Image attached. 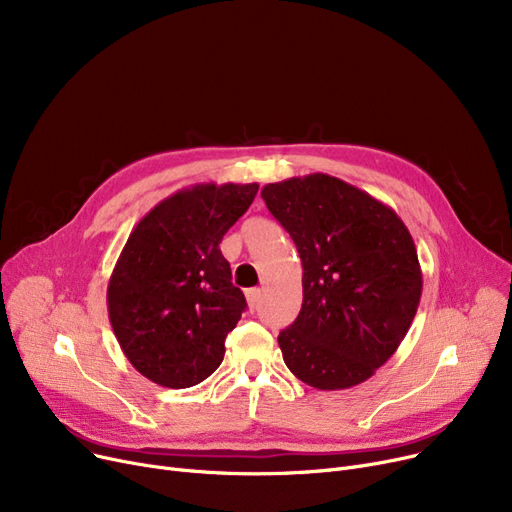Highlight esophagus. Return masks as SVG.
<instances>
[{"mask_svg":"<svg viewBox=\"0 0 512 512\" xmlns=\"http://www.w3.org/2000/svg\"><path fill=\"white\" fill-rule=\"evenodd\" d=\"M247 301H249V307H251V309H257V307H259V301H261V290H259V288L247 290Z\"/></svg>","mask_w":512,"mask_h":512,"instance_id":"34e87169","label":"esophagus"}]
</instances>
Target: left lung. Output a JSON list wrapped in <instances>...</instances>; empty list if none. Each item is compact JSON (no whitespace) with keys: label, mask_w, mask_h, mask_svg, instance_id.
<instances>
[{"label":"left lung","mask_w":512,"mask_h":512,"mask_svg":"<svg viewBox=\"0 0 512 512\" xmlns=\"http://www.w3.org/2000/svg\"><path fill=\"white\" fill-rule=\"evenodd\" d=\"M261 197L303 263L301 313L278 336L286 367L317 390L369 380L421 301L411 232L394 209L328 174L265 184Z\"/></svg>","instance_id":"8db88e82"}]
</instances>
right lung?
<instances>
[{
    "label": "right lung",
    "instance_id": "obj_1",
    "mask_svg": "<svg viewBox=\"0 0 512 512\" xmlns=\"http://www.w3.org/2000/svg\"><path fill=\"white\" fill-rule=\"evenodd\" d=\"M257 188H182L130 232L107 284V313L122 353L147 380L180 390L220 367L224 340L247 309L220 242Z\"/></svg>",
    "mask_w": 512,
    "mask_h": 512
}]
</instances>
